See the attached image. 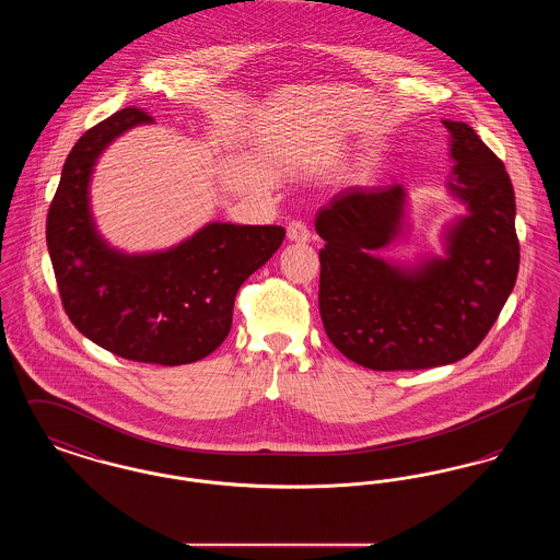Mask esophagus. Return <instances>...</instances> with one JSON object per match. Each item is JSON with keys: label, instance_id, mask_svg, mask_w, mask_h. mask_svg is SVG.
Returning a JSON list of instances; mask_svg holds the SVG:
<instances>
[{"label": "esophagus", "instance_id": "1", "mask_svg": "<svg viewBox=\"0 0 560 560\" xmlns=\"http://www.w3.org/2000/svg\"><path fill=\"white\" fill-rule=\"evenodd\" d=\"M288 240L293 241V243H308L311 231L302 220H292L288 224Z\"/></svg>", "mask_w": 560, "mask_h": 560}]
</instances>
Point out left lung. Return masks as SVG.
Masks as SVG:
<instances>
[{"label":"left lung","instance_id":"obj_1","mask_svg":"<svg viewBox=\"0 0 560 560\" xmlns=\"http://www.w3.org/2000/svg\"><path fill=\"white\" fill-rule=\"evenodd\" d=\"M455 161L447 188L466 215L445 229V256L402 267L375 256L405 231L400 185L348 188L317 212L319 311L327 338L375 372L450 365L479 347L518 275L514 188L504 163L464 121H443Z\"/></svg>","mask_w":560,"mask_h":560}]
</instances>
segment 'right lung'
Segmentation results:
<instances>
[{"mask_svg":"<svg viewBox=\"0 0 560 560\" xmlns=\"http://www.w3.org/2000/svg\"><path fill=\"white\" fill-rule=\"evenodd\" d=\"M151 121L142 108H121L81 136L62 165L46 241L65 313L81 334L128 361L172 368L224 342L235 295L285 229L210 222L165 252L110 247L90 210L92 172L117 136Z\"/></svg>","mask_w":560,"mask_h":560,"instance_id":"right-lung-1","label":"right lung"}]
</instances>
